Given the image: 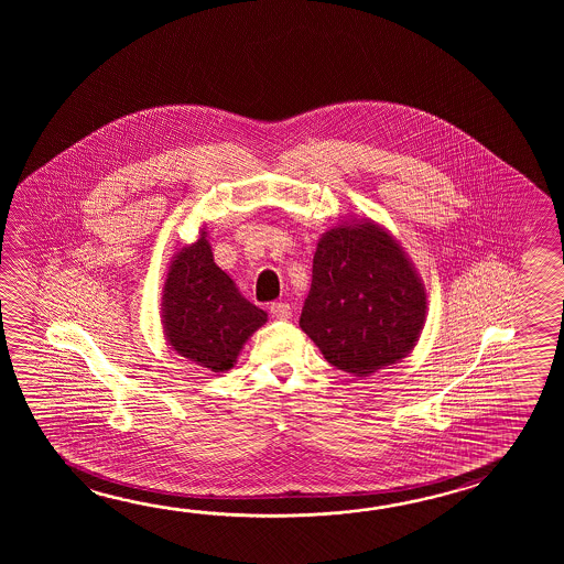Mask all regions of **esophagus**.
Listing matches in <instances>:
<instances>
[{"label":"esophagus","instance_id":"obj_1","mask_svg":"<svg viewBox=\"0 0 564 564\" xmlns=\"http://www.w3.org/2000/svg\"><path fill=\"white\" fill-rule=\"evenodd\" d=\"M270 314H272L274 318L286 321V318L292 316V308H290L288 302H272V304H270Z\"/></svg>","mask_w":564,"mask_h":564}]
</instances>
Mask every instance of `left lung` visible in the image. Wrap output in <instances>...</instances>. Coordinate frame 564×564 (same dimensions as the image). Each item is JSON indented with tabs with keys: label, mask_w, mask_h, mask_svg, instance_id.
<instances>
[{
	"label": "left lung",
	"mask_w": 564,
	"mask_h": 564,
	"mask_svg": "<svg viewBox=\"0 0 564 564\" xmlns=\"http://www.w3.org/2000/svg\"><path fill=\"white\" fill-rule=\"evenodd\" d=\"M425 308L420 278L387 231L338 226L318 241L300 328L333 367L367 377L415 347Z\"/></svg>",
	"instance_id": "left-lung-1"
}]
</instances>
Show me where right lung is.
<instances>
[{"label": "right lung", "instance_id": "right-lung-1", "mask_svg": "<svg viewBox=\"0 0 564 564\" xmlns=\"http://www.w3.org/2000/svg\"><path fill=\"white\" fill-rule=\"evenodd\" d=\"M163 292L171 347L212 371L231 369L243 343L265 323V312L243 299L217 268L205 231L175 258Z\"/></svg>", "mask_w": 564, "mask_h": 564}]
</instances>
